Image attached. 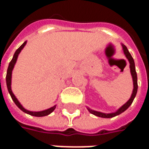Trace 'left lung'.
I'll return each instance as SVG.
<instances>
[{
    "label": "left lung",
    "mask_w": 149,
    "mask_h": 149,
    "mask_svg": "<svg viewBox=\"0 0 149 149\" xmlns=\"http://www.w3.org/2000/svg\"><path fill=\"white\" fill-rule=\"evenodd\" d=\"M122 47H123V51H124V53H125V56L127 57V59L129 61V64H130V72H131L132 77V81H133V91H132V96L130 97V99L126 102V103L122 105L120 109H119L116 112H112V113H103V112H97V111H94V110H92L88 108V110L89 111L90 113L93 114V115L97 116H99V117H103V118H112V117H114L116 116L120 115V113H122L123 112H125V110L128 109V107L130 106L132 103V101L134 100L135 97L136 95V93H137V88H138V84H137V75H136V68H135V63L134 60L132 58V56L130 54V52H128L127 47L124 45H122Z\"/></svg>",
    "instance_id": "8db88e82"
}]
</instances>
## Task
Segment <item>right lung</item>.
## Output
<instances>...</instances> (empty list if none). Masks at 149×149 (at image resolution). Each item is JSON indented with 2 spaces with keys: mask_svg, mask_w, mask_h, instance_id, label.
I'll return each instance as SVG.
<instances>
[{
  "mask_svg": "<svg viewBox=\"0 0 149 149\" xmlns=\"http://www.w3.org/2000/svg\"><path fill=\"white\" fill-rule=\"evenodd\" d=\"M26 45V41H24L22 45H21L17 49V51L15 52L14 55H13V57L12 59V61L9 63V65H8V69H7V74H6V84H7V88H8V91L9 94H10V96H11L12 99L14 101V103L16 104V105L21 110V111H23L25 113H28V114H29L31 116H47L50 114L51 112H52L54 111V109H56V105H54L52 108H50L49 109H46L44 110V111H40V112H32V111H29V110L25 109L24 108H23V106L21 105V103L18 101V100L16 98V97L14 96V94L13 93V92H12L11 89V79H12V72H13V69L14 68V65L16 64V62H17V60L18 55H19V53L21 52V51L22 50V49L24 48V45Z\"/></svg>",
  "mask_w": 149,
  "mask_h": 149,
  "instance_id": "1",
  "label": "right lung"
}]
</instances>
